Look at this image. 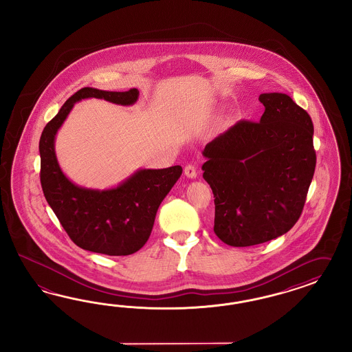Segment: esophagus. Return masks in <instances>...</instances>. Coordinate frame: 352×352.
Returning a JSON list of instances; mask_svg holds the SVG:
<instances>
[{"label": "esophagus", "mask_w": 352, "mask_h": 352, "mask_svg": "<svg viewBox=\"0 0 352 352\" xmlns=\"http://www.w3.org/2000/svg\"><path fill=\"white\" fill-rule=\"evenodd\" d=\"M184 175L186 177H188V178H196L197 177V170H196V166L195 165H192V164H188V165H186L184 166Z\"/></svg>", "instance_id": "esophagus-1"}]
</instances>
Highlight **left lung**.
Returning <instances> with one entry per match:
<instances>
[{
  "mask_svg": "<svg viewBox=\"0 0 352 352\" xmlns=\"http://www.w3.org/2000/svg\"><path fill=\"white\" fill-rule=\"evenodd\" d=\"M258 122L240 120L205 146L204 179L213 191L214 232L231 246L274 240L297 223L316 153L309 113L287 94L259 96Z\"/></svg>",
  "mask_w": 352,
  "mask_h": 352,
  "instance_id": "8db88e82",
  "label": "left lung"
}]
</instances>
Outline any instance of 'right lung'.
Instances as JSON below:
<instances>
[{
	"instance_id": "right-lung-1",
	"label": "right lung",
	"mask_w": 352,
	"mask_h": 352,
	"mask_svg": "<svg viewBox=\"0 0 352 352\" xmlns=\"http://www.w3.org/2000/svg\"><path fill=\"white\" fill-rule=\"evenodd\" d=\"M138 89L104 91L82 87L67 99L56 116L46 124L40 139L43 195L65 232L76 245L107 256H129L148 240L161 201L179 179L182 166L142 169L111 190L78 187L60 170L54 140L58 129L76 102L98 98L130 106L138 99Z\"/></svg>"
}]
</instances>
